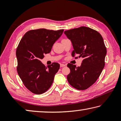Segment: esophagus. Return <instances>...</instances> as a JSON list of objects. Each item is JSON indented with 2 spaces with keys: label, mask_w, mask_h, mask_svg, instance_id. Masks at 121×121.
Returning <instances> with one entry per match:
<instances>
[{
  "label": "esophagus",
  "mask_w": 121,
  "mask_h": 121,
  "mask_svg": "<svg viewBox=\"0 0 121 121\" xmlns=\"http://www.w3.org/2000/svg\"><path fill=\"white\" fill-rule=\"evenodd\" d=\"M65 66V65L64 64H60V67H63Z\"/></svg>",
  "instance_id": "esophagus-1"
}]
</instances>
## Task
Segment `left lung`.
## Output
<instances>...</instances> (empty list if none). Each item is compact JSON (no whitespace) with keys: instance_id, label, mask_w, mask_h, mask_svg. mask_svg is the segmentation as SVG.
Segmentation results:
<instances>
[{"instance_id":"1","label":"left lung","mask_w":121,"mask_h":121,"mask_svg":"<svg viewBox=\"0 0 121 121\" xmlns=\"http://www.w3.org/2000/svg\"><path fill=\"white\" fill-rule=\"evenodd\" d=\"M64 33L72 42L71 56L74 57L77 54L83 58L80 67L67 65L70 70L67 80L75 89L86 90L95 82L105 67L107 50L104 39L99 32L86 26L66 30Z\"/></svg>"}]
</instances>
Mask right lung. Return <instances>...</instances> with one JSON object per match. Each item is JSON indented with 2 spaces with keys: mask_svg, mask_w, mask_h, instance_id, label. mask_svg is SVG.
<instances>
[{
  "mask_svg": "<svg viewBox=\"0 0 121 121\" xmlns=\"http://www.w3.org/2000/svg\"><path fill=\"white\" fill-rule=\"evenodd\" d=\"M64 30L46 29L31 30L20 40L16 51L17 71L23 84L36 95L45 92L52 85L54 76L60 68L58 63L45 67L41 62L45 54L49 53L53 44Z\"/></svg>",
  "mask_w": 121,
  "mask_h": 121,
  "instance_id": "1",
  "label": "right lung"
}]
</instances>
